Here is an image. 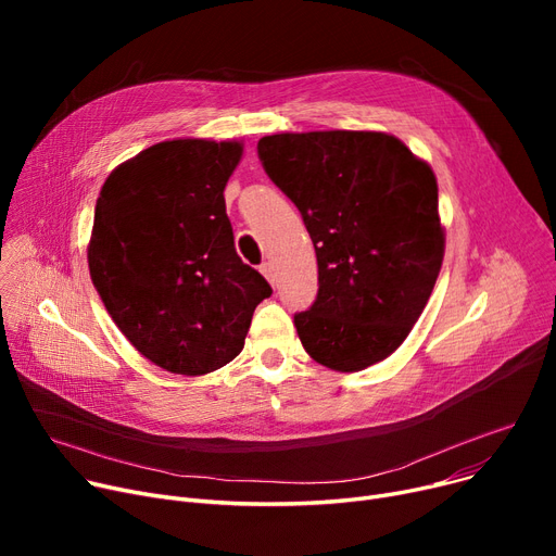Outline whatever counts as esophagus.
<instances>
[{
  "label": "esophagus",
  "mask_w": 556,
  "mask_h": 556,
  "mask_svg": "<svg viewBox=\"0 0 556 556\" xmlns=\"http://www.w3.org/2000/svg\"><path fill=\"white\" fill-rule=\"evenodd\" d=\"M258 270H261V275L266 277L270 283H275V266H273V263H263V266H261Z\"/></svg>",
  "instance_id": "1"
}]
</instances>
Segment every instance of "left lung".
Listing matches in <instances>:
<instances>
[{"label": "left lung", "mask_w": 556, "mask_h": 556, "mask_svg": "<svg viewBox=\"0 0 556 556\" xmlns=\"http://www.w3.org/2000/svg\"><path fill=\"white\" fill-rule=\"evenodd\" d=\"M270 180L304 218L317 300L295 315L306 354L333 371L392 356L442 270L446 231L430 164L376 130L277 132L258 139Z\"/></svg>", "instance_id": "8db88e82"}]
</instances>
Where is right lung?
Returning <instances> with one entry per match:
<instances>
[{"instance_id": "obj_1", "label": "right lung", "mask_w": 556, "mask_h": 556, "mask_svg": "<svg viewBox=\"0 0 556 556\" xmlns=\"http://www.w3.org/2000/svg\"><path fill=\"white\" fill-rule=\"evenodd\" d=\"M239 139L149 146L101 187L87 243L92 283L141 356L200 376L241 354L252 313L273 288L233 248L225 187Z\"/></svg>"}]
</instances>
